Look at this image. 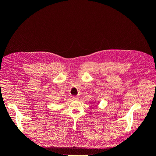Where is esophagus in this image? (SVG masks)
Here are the masks:
<instances>
[{"mask_svg": "<svg viewBox=\"0 0 156 156\" xmlns=\"http://www.w3.org/2000/svg\"><path fill=\"white\" fill-rule=\"evenodd\" d=\"M72 99L73 100H79V97L77 96H73L72 97Z\"/></svg>", "mask_w": 156, "mask_h": 156, "instance_id": "1", "label": "esophagus"}]
</instances>
